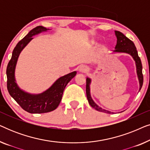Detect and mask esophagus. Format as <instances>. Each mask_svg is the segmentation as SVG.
Returning <instances> with one entry per match:
<instances>
[{"label": "esophagus", "mask_w": 150, "mask_h": 150, "mask_svg": "<svg viewBox=\"0 0 150 150\" xmlns=\"http://www.w3.org/2000/svg\"><path fill=\"white\" fill-rule=\"evenodd\" d=\"M87 70V67L85 66V65H81V66L79 67V72H81V73H84Z\"/></svg>", "instance_id": "1"}]
</instances>
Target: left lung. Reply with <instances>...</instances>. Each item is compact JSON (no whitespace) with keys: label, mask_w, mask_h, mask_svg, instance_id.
Masks as SVG:
<instances>
[{"label":"left lung","mask_w":150,"mask_h":150,"mask_svg":"<svg viewBox=\"0 0 150 150\" xmlns=\"http://www.w3.org/2000/svg\"><path fill=\"white\" fill-rule=\"evenodd\" d=\"M115 34L117 38V44L115 47L113 53H126V54H130L134 59L135 64H136L137 74L139 79V91H140L143 85V76L142 74V64H141V61L138 55L136 47H135L134 43L130 39L125 36L122 33L117 31V30H115ZM91 79L89 77H87V79H86V93H87V98L90 105L95 108L96 110H97L98 111L106 112V113L108 114L114 113L113 112L103 109V108L100 107L93 101L91 96V93H90V85H91Z\"/></svg>","instance_id":"obj_1"}]
</instances>
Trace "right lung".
Masks as SVG:
<instances>
[{
	"mask_svg": "<svg viewBox=\"0 0 150 150\" xmlns=\"http://www.w3.org/2000/svg\"><path fill=\"white\" fill-rule=\"evenodd\" d=\"M49 30L51 29L42 26H39L30 30L14 48L11 59L7 65L8 91L17 103L24 110L30 113H44L56 109L60 104L63 91L67 83L76 74V71H74L59 78L48 89L38 94L30 93L24 91L18 85L16 81L15 71L20 52L33 39L32 37Z\"/></svg>",
	"mask_w": 150,
	"mask_h": 150,
	"instance_id": "1",
	"label": "right lung"
}]
</instances>
